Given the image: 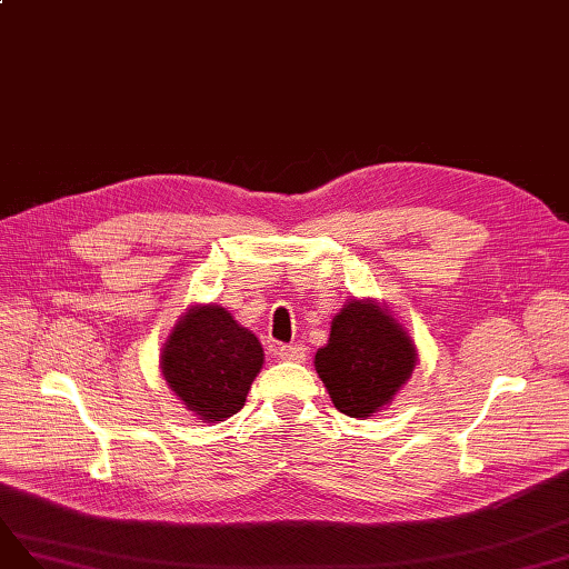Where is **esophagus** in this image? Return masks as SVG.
<instances>
[{"label":"esophagus","mask_w":569,"mask_h":569,"mask_svg":"<svg viewBox=\"0 0 569 569\" xmlns=\"http://www.w3.org/2000/svg\"><path fill=\"white\" fill-rule=\"evenodd\" d=\"M274 355L282 359V362H303L307 359V350L299 348V345H280Z\"/></svg>","instance_id":"esophagus-1"}]
</instances>
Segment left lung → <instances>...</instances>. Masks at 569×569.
<instances>
[{"label": "left lung", "instance_id": "1", "mask_svg": "<svg viewBox=\"0 0 569 569\" xmlns=\"http://www.w3.org/2000/svg\"><path fill=\"white\" fill-rule=\"evenodd\" d=\"M313 365L332 406L350 418H371L410 379L418 350L389 307L352 299L332 318L330 338Z\"/></svg>", "mask_w": 569, "mask_h": 569}]
</instances>
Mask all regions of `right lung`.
I'll use <instances>...</instances> for the list:
<instances>
[{
    "label": "right lung",
    "mask_w": 569,
    "mask_h": 569,
    "mask_svg": "<svg viewBox=\"0 0 569 569\" xmlns=\"http://www.w3.org/2000/svg\"><path fill=\"white\" fill-rule=\"evenodd\" d=\"M262 345L214 303L190 307L161 350L169 389L202 422L237 415L262 369Z\"/></svg>",
    "instance_id": "right-lung-1"
}]
</instances>
